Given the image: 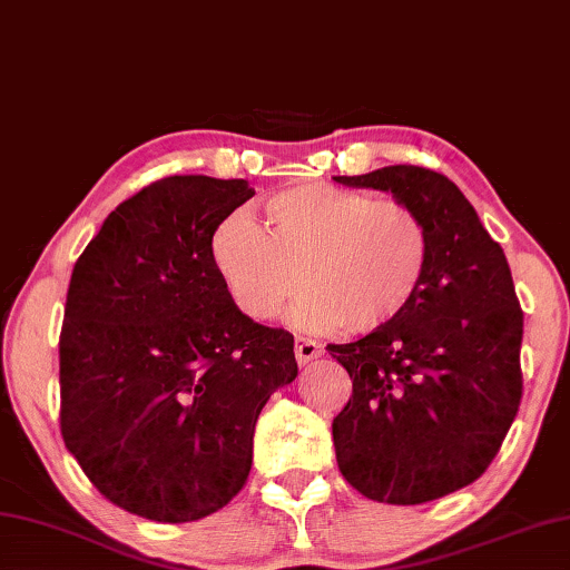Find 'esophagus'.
<instances>
[{
    "mask_svg": "<svg viewBox=\"0 0 570 570\" xmlns=\"http://www.w3.org/2000/svg\"><path fill=\"white\" fill-rule=\"evenodd\" d=\"M294 352H296V360H299V365L312 363V360H317L324 355V347L320 345L317 340H309V337H296L294 340Z\"/></svg>",
    "mask_w": 570,
    "mask_h": 570,
    "instance_id": "34e87169",
    "label": "esophagus"
}]
</instances>
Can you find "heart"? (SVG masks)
<instances>
[{
  "label": "heart",
  "mask_w": 570,
  "mask_h": 570,
  "mask_svg": "<svg viewBox=\"0 0 570 570\" xmlns=\"http://www.w3.org/2000/svg\"><path fill=\"white\" fill-rule=\"evenodd\" d=\"M268 228L233 213L213 236V264L253 320H271L306 286L294 322L373 332L409 309L426 282L431 236L409 203L306 183L271 195Z\"/></svg>",
  "instance_id": "heart-1"
}]
</instances>
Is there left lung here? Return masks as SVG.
<instances>
[{"mask_svg": "<svg viewBox=\"0 0 570 570\" xmlns=\"http://www.w3.org/2000/svg\"><path fill=\"white\" fill-rule=\"evenodd\" d=\"M347 187L409 203L426 223L431 266L399 320L327 345L352 395L332 421L345 480L367 500L421 504L487 472L522 399V309L500 243L449 177L393 165Z\"/></svg>", "mask_w": 570, "mask_h": 570, "instance_id": "1", "label": "left lung"}]
</instances>
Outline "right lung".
Segmentation results:
<instances>
[{"instance_id": "1", "label": "right lung", "mask_w": 570, "mask_h": 570, "mask_svg": "<svg viewBox=\"0 0 570 570\" xmlns=\"http://www.w3.org/2000/svg\"><path fill=\"white\" fill-rule=\"evenodd\" d=\"M246 179L175 175L104 220L70 276L60 433L108 502L157 522L218 512L248 480L253 431L299 373L294 337L243 314L213 264Z\"/></svg>"}]
</instances>
